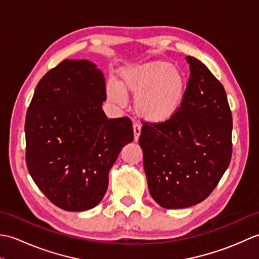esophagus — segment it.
Wrapping results in <instances>:
<instances>
[{"mask_svg":"<svg viewBox=\"0 0 259 259\" xmlns=\"http://www.w3.org/2000/svg\"><path fill=\"white\" fill-rule=\"evenodd\" d=\"M140 134H141V125H140L139 123L135 122V123H134V136H135V141H138Z\"/></svg>","mask_w":259,"mask_h":259,"instance_id":"obj_1","label":"esophagus"}]
</instances>
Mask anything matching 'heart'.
Segmentation results:
<instances>
[{
  "label": "heart",
  "instance_id": "heart-1",
  "mask_svg": "<svg viewBox=\"0 0 259 259\" xmlns=\"http://www.w3.org/2000/svg\"><path fill=\"white\" fill-rule=\"evenodd\" d=\"M121 83L109 81L107 96L119 106L126 103V93L136 95V109L142 118L153 122L175 115L183 103L186 80L179 69L166 62H148L121 70Z\"/></svg>",
  "mask_w": 259,
  "mask_h": 259
}]
</instances>
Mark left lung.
<instances>
[{"instance_id":"obj_1","label":"left lung","mask_w":259,"mask_h":259,"mask_svg":"<svg viewBox=\"0 0 259 259\" xmlns=\"http://www.w3.org/2000/svg\"><path fill=\"white\" fill-rule=\"evenodd\" d=\"M186 60L190 76L179 110L163 122L144 121L139 137L149 192L168 209L205 200L233 152V118L223 84L199 60Z\"/></svg>"}]
</instances>
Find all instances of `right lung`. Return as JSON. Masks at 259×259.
Masks as SVG:
<instances>
[{"label":"right lung","mask_w":259,"mask_h":259,"mask_svg":"<svg viewBox=\"0 0 259 259\" xmlns=\"http://www.w3.org/2000/svg\"><path fill=\"white\" fill-rule=\"evenodd\" d=\"M104 76L87 60H64L38 82L26 112L25 160L35 185L63 210L96 207L121 149L134 140L128 117L108 119Z\"/></svg>","instance_id":"right-lung-1"}]
</instances>
